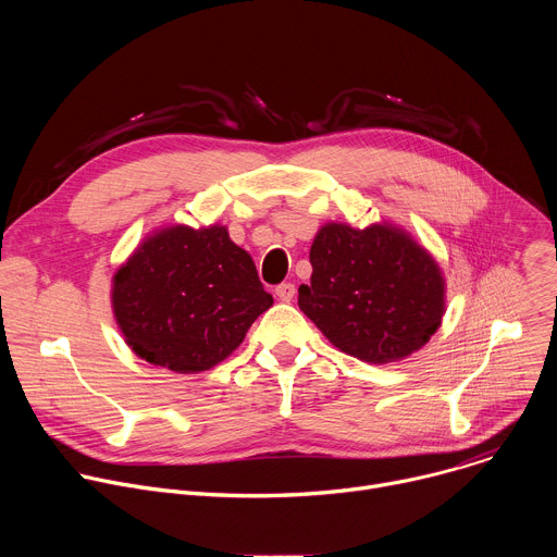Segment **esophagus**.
<instances>
[{"label":"esophagus","mask_w":557,"mask_h":557,"mask_svg":"<svg viewBox=\"0 0 557 557\" xmlns=\"http://www.w3.org/2000/svg\"><path fill=\"white\" fill-rule=\"evenodd\" d=\"M295 284H288V282H284V284H280L277 288H275V295H277V299L280 301H290L293 297H295Z\"/></svg>","instance_id":"1"}]
</instances>
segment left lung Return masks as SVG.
Wrapping results in <instances>:
<instances>
[{"label":"left lung","instance_id":"obj_1","mask_svg":"<svg viewBox=\"0 0 557 557\" xmlns=\"http://www.w3.org/2000/svg\"><path fill=\"white\" fill-rule=\"evenodd\" d=\"M299 308L342 352L383 366L421 350L441 329L445 277L434 256L392 222H326L310 247Z\"/></svg>","mask_w":557,"mask_h":557}]
</instances>
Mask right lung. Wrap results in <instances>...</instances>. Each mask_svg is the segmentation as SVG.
<instances>
[{
    "instance_id": "add662e5",
    "label": "right lung",
    "mask_w": 557,
    "mask_h": 557,
    "mask_svg": "<svg viewBox=\"0 0 557 557\" xmlns=\"http://www.w3.org/2000/svg\"><path fill=\"white\" fill-rule=\"evenodd\" d=\"M110 297L132 352L178 374L224 361L273 306L253 258L222 224L151 231L116 269Z\"/></svg>"
}]
</instances>
